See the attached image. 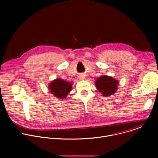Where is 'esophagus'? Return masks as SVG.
Returning a JSON list of instances; mask_svg holds the SVG:
<instances>
[{
  "label": "esophagus",
  "mask_w": 158,
  "mask_h": 158,
  "mask_svg": "<svg viewBox=\"0 0 158 158\" xmlns=\"http://www.w3.org/2000/svg\"><path fill=\"white\" fill-rule=\"evenodd\" d=\"M79 79L80 80H83L85 79V76L84 74H81L79 76Z\"/></svg>",
  "instance_id": "34e87169"
}]
</instances>
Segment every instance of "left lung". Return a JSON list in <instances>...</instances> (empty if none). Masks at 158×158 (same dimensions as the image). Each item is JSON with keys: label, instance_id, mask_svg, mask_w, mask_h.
Segmentation results:
<instances>
[{"label": "left lung", "instance_id": "1", "mask_svg": "<svg viewBox=\"0 0 158 158\" xmlns=\"http://www.w3.org/2000/svg\"><path fill=\"white\" fill-rule=\"evenodd\" d=\"M119 81L111 76L103 75L98 78L95 85L98 91L104 97L113 95L118 89Z\"/></svg>", "mask_w": 158, "mask_h": 158}]
</instances>
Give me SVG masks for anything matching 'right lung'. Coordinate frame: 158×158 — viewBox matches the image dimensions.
Listing matches in <instances>:
<instances>
[{"label": "right lung", "mask_w": 158, "mask_h": 158, "mask_svg": "<svg viewBox=\"0 0 158 158\" xmlns=\"http://www.w3.org/2000/svg\"><path fill=\"white\" fill-rule=\"evenodd\" d=\"M73 84L72 82H67L61 78H57L49 83L48 88L54 97L64 99L71 92Z\"/></svg>", "instance_id": "obj_1"}]
</instances>
